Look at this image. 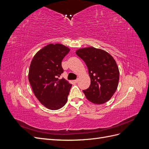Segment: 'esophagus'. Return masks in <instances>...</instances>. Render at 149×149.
<instances>
[{"label": "esophagus", "instance_id": "1", "mask_svg": "<svg viewBox=\"0 0 149 149\" xmlns=\"http://www.w3.org/2000/svg\"><path fill=\"white\" fill-rule=\"evenodd\" d=\"M78 81H79V80H78V79H76V80H74V82H75L76 83H77L78 82Z\"/></svg>", "mask_w": 149, "mask_h": 149}]
</instances>
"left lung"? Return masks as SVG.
<instances>
[{"mask_svg":"<svg viewBox=\"0 0 149 149\" xmlns=\"http://www.w3.org/2000/svg\"><path fill=\"white\" fill-rule=\"evenodd\" d=\"M86 65L91 84L83 93L94 104H101L109 101L115 93L119 79V68L114 58L101 49L87 47L76 52Z\"/></svg>","mask_w":149,"mask_h":149,"instance_id":"1","label":"left lung"}]
</instances>
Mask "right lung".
<instances>
[{
  "label": "right lung",
  "instance_id": "right-lung-1",
  "mask_svg": "<svg viewBox=\"0 0 149 149\" xmlns=\"http://www.w3.org/2000/svg\"><path fill=\"white\" fill-rule=\"evenodd\" d=\"M70 50L62 44H48L36 53L31 61L30 84L36 97L49 109H59L67 102L72 84L58 78L63 72L61 61Z\"/></svg>",
  "mask_w": 149,
  "mask_h": 149
}]
</instances>
